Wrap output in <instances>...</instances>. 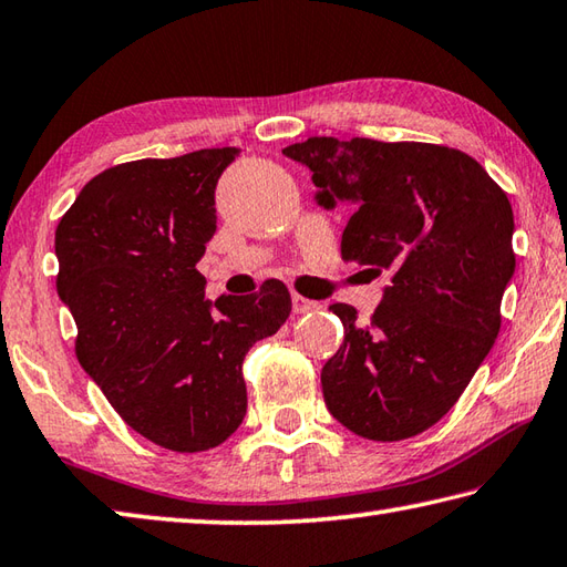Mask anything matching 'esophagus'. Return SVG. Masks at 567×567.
I'll return each mask as SVG.
<instances>
[{
	"label": "esophagus",
	"mask_w": 567,
	"mask_h": 567,
	"mask_svg": "<svg viewBox=\"0 0 567 567\" xmlns=\"http://www.w3.org/2000/svg\"><path fill=\"white\" fill-rule=\"evenodd\" d=\"M292 310H295V315H305V312H315V310H319V302H315V300H307V297H302V295H292Z\"/></svg>",
	"instance_id": "esophagus-1"
}]
</instances>
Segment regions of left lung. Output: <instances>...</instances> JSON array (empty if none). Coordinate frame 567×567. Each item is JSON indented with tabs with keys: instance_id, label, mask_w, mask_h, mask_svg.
<instances>
[{
	"instance_id": "obj_1",
	"label": "left lung",
	"mask_w": 567,
	"mask_h": 567,
	"mask_svg": "<svg viewBox=\"0 0 567 567\" xmlns=\"http://www.w3.org/2000/svg\"><path fill=\"white\" fill-rule=\"evenodd\" d=\"M324 210L352 208L342 257L391 272L372 322L329 307L344 344L322 367L324 404L372 441L416 436L456 404L501 329L516 270L513 210L478 161L434 143L315 136L287 146Z\"/></svg>"
}]
</instances>
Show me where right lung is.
<instances>
[{
	"label": "right lung",
	"mask_w": 567,
	"mask_h": 567,
	"mask_svg": "<svg viewBox=\"0 0 567 567\" xmlns=\"http://www.w3.org/2000/svg\"><path fill=\"white\" fill-rule=\"evenodd\" d=\"M240 148L143 158L91 178L56 228V290L76 357L126 424L195 454L243 424V359L290 317L287 287L205 297L195 265L218 228L215 185Z\"/></svg>",
	"instance_id": "right-lung-1"
}]
</instances>
